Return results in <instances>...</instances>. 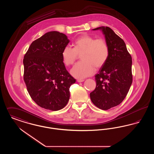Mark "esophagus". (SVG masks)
<instances>
[{"instance_id": "esophagus-1", "label": "esophagus", "mask_w": 154, "mask_h": 154, "mask_svg": "<svg viewBox=\"0 0 154 154\" xmlns=\"http://www.w3.org/2000/svg\"><path fill=\"white\" fill-rule=\"evenodd\" d=\"M84 81V80H82V79H78L77 80V82H83Z\"/></svg>"}]
</instances>
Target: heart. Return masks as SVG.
Here are the masks:
<instances>
[{
	"instance_id": "heart-1",
	"label": "heart",
	"mask_w": 154,
	"mask_h": 154,
	"mask_svg": "<svg viewBox=\"0 0 154 154\" xmlns=\"http://www.w3.org/2000/svg\"><path fill=\"white\" fill-rule=\"evenodd\" d=\"M73 48L64 47L62 58L66 66L73 65L80 54V62L75 65L70 71L72 75L79 79H84L94 73L95 67L103 66L109 55V46L102 38L95 39L88 35H84L74 40Z\"/></svg>"
}]
</instances>
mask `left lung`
I'll return each mask as SVG.
<instances>
[{
    "instance_id": "obj_1",
    "label": "left lung",
    "mask_w": 154,
    "mask_h": 154,
    "mask_svg": "<svg viewBox=\"0 0 154 154\" xmlns=\"http://www.w3.org/2000/svg\"><path fill=\"white\" fill-rule=\"evenodd\" d=\"M100 30L109 46L106 62L95 75L96 86L90 94L91 101L97 107L107 110L122 102L132 85V59L124 41L107 26Z\"/></svg>"
}]
</instances>
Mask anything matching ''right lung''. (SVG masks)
I'll list each match as a JSON object with an SVG mask.
<instances>
[{
    "mask_svg": "<svg viewBox=\"0 0 154 154\" xmlns=\"http://www.w3.org/2000/svg\"><path fill=\"white\" fill-rule=\"evenodd\" d=\"M70 42L57 31L45 33L30 44L23 60V79L31 98L42 108L61 110L70 98L75 80L67 71L62 52Z\"/></svg>",
    "mask_w": 154,
    "mask_h": 154,
    "instance_id": "1",
    "label": "right lung"
}]
</instances>
